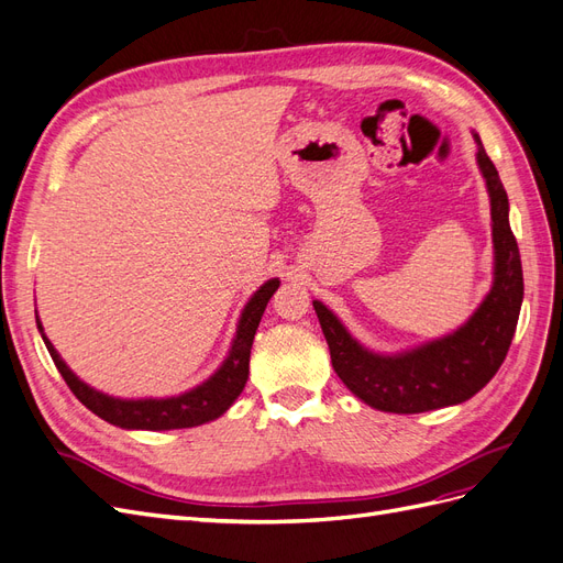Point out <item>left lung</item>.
Wrapping results in <instances>:
<instances>
[{
  "instance_id": "8db88e82",
  "label": "left lung",
  "mask_w": 563,
  "mask_h": 563,
  "mask_svg": "<svg viewBox=\"0 0 563 563\" xmlns=\"http://www.w3.org/2000/svg\"><path fill=\"white\" fill-rule=\"evenodd\" d=\"M476 164L486 180L493 230V284L479 308L453 333L397 354H380L352 338L327 305L312 300L338 378L354 397L385 413H422L474 397L505 362L523 300L519 246L509 228V201L479 133Z\"/></svg>"
}]
</instances>
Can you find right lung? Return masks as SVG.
Here are the masks:
<instances>
[{"label": "right lung", "mask_w": 563, "mask_h": 563, "mask_svg": "<svg viewBox=\"0 0 563 563\" xmlns=\"http://www.w3.org/2000/svg\"><path fill=\"white\" fill-rule=\"evenodd\" d=\"M279 288V279H267L258 291H255L236 321V333L232 338L230 352L225 362L213 373L209 380L201 385L183 391L178 397L166 399H119L110 397L106 391H98L91 385L79 380L70 371L56 347L51 345V340L44 333V327L37 314V329L42 333L44 345L54 360L56 368L60 371L63 380L73 389V395L89 408L98 418L108 420L110 424H117L122 430H183V428H197V424L211 422L223 416L228 408L234 404V399L242 395V389L249 380V356L255 329H258L261 317L267 308V302Z\"/></svg>", "instance_id": "right-lung-1"}]
</instances>
